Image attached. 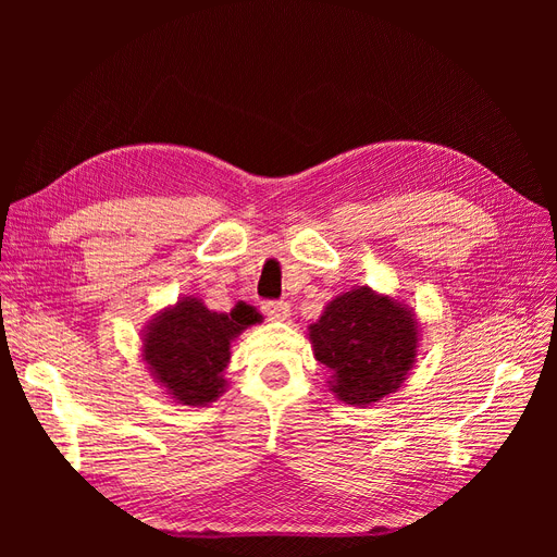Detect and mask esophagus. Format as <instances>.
Returning a JSON list of instances; mask_svg holds the SVG:
<instances>
[{"label": "esophagus", "mask_w": 557, "mask_h": 557, "mask_svg": "<svg viewBox=\"0 0 557 557\" xmlns=\"http://www.w3.org/2000/svg\"><path fill=\"white\" fill-rule=\"evenodd\" d=\"M262 311L269 315V320H288L290 318V305L288 301H267Z\"/></svg>", "instance_id": "esophagus-1"}]
</instances>
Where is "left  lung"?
<instances>
[{"instance_id": "left-lung-1", "label": "left lung", "mask_w": 557, "mask_h": 557, "mask_svg": "<svg viewBox=\"0 0 557 557\" xmlns=\"http://www.w3.org/2000/svg\"><path fill=\"white\" fill-rule=\"evenodd\" d=\"M313 356L325 364L330 391L350 407L397 393L418 356V318L404 301L367 285L336 295L309 325Z\"/></svg>"}]
</instances>
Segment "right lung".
<instances>
[{
    "label": "right lung",
    "mask_w": 557,
    "mask_h": 557,
    "mask_svg": "<svg viewBox=\"0 0 557 557\" xmlns=\"http://www.w3.org/2000/svg\"><path fill=\"white\" fill-rule=\"evenodd\" d=\"M258 323L262 315L246 301L218 313L199 297H178L141 330V358L164 395L185 407H207L225 393L232 342Z\"/></svg>",
    "instance_id": "add662e5"
}]
</instances>
